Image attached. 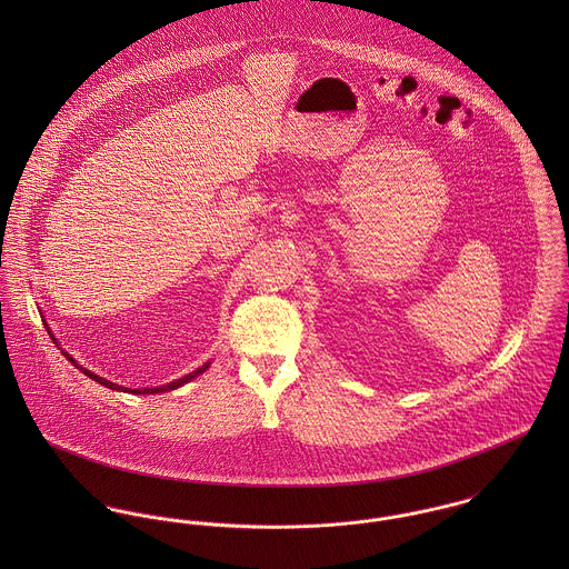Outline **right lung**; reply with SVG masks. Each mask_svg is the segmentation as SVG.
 Segmentation results:
<instances>
[{"mask_svg":"<svg viewBox=\"0 0 569 569\" xmlns=\"http://www.w3.org/2000/svg\"><path fill=\"white\" fill-rule=\"evenodd\" d=\"M50 332V330H48ZM68 357V361H72L79 370H81L84 377H89V379H93V381H98L100 386H104V388H111V390H122V392H133V395H158V392H168V390H174V388H179V386H183V383H188V381H192L194 377H199L201 372H206L208 370V366L210 363H203L201 368H197L194 372H190V375H186V377H181V379H177V381H172V383H168V386H162V388H144V390H129V388H122V386H118V383H111V381H107V379H102V377H98V375H93V372H89V370H84L81 368L70 355H66Z\"/></svg>","mask_w":569,"mask_h":569,"instance_id":"add662e5","label":"right lung"}]
</instances>
